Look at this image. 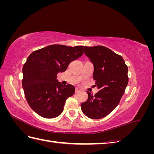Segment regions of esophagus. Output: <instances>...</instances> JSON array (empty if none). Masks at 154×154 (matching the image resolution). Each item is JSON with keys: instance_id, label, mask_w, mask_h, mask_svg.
<instances>
[{"instance_id": "esophagus-1", "label": "esophagus", "mask_w": 154, "mask_h": 154, "mask_svg": "<svg viewBox=\"0 0 154 154\" xmlns=\"http://www.w3.org/2000/svg\"><path fill=\"white\" fill-rule=\"evenodd\" d=\"M80 92V90L78 88H76V90H75V93H78V92Z\"/></svg>"}]
</instances>
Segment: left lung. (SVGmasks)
Instances as JSON below:
<instances>
[{"label":"left lung","mask_w":154,"mask_h":154,"mask_svg":"<svg viewBox=\"0 0 154 154\" xmlns=\"http://www.w3.org/2000/svg\"><path fill=\"white\" fill-rule=\"evenodd\" d=\"M84 53L94 65L93 78L100 91L94 96L86 91L88 99L81 108L87 117L98 119L119 104L128 83V67L122 57L104 46H85Z\"/></svg>","instance_id":"8db88e82"}]
</instances>
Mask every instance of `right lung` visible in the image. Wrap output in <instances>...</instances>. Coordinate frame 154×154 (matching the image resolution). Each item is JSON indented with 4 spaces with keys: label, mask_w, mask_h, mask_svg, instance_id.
Returning a JSON list of instances; mask_svg holds the SVG:
<instances>
[{
    "label": "right lung",
    "mask_w": 154,
    "mask_h": 154,
    "mask_svg": "<svg viewBox=\"0 0 154 154\" xmlns=\"http://www.w3.org/2000/svg\"><path fill=\"white\" fill-rule=\"evenodd\" d=\"M83 54V45L54 44L29 56L22 69V85L27 103L36 114L51 119L62 113L66 101L74 94L75 87L58 82L57 74L66 71L69 64Z\"/></svg>",
    "instance_id": "right-lung-1"
}]
</instances>
